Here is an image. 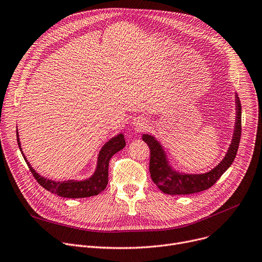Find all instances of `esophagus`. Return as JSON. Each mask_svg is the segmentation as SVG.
<instances>
[{
	"mask_svg": "<svg viewBox=\"0 0 262 262\" xmlns=\"http://www.w3.org/2000/svg\"><path fill=\"white\" fill-rule=\"evenodd\" d=\"M137 127H144V120L143 119H140V118H135V123H134Z\"/></svg>",
	"mask_w": 262,
	"mask_h": 262,
	"instance_id": "obj_1",
	"label": "esophagus"
}]
</instances>
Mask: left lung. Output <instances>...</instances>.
<instances>
[{
    "label": "left lung",
    "instance_id": "obj_1",
    "mask_svg": "<svg viewBox=\"0 0 262 262\" xmlns=\"http://www.w3.org/2000/svg\"><path fill=\"white\" fill-rule=\"evenodd\" d=\"M235 97L237 115L232 143L223 162L210 172L205 174H186L174 171L169 166L166 153L157 140L149 134L143 135V140L150 148L149 170L151 178L158 189L170 195L194 194L211 188L228 170L236 157L241 136V105L237 94Z\"/></svg>",
    "mask_w": 262,
    "mask_h": 262
}]
</instances>
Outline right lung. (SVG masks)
<instances>
[{
    "instance_id": "obj_1",
    "label": "right lung",
    "mask_w": 262,
    "mask_h": 262,
    "mask_svg": "<svg viewBox=\"0 0 262 262\" xmlns=\"http://www.w3.org/2000/svg\"><path fill=\"white\" fill-rule=\"evenodd\" d=\"M16 138H17V145L19 150H21L22 154V148L21 143H19L18 133L16 132ZM126 146L125 138L123 134H118L117 136H114L111 138L108 143L105 144V146L99 151L98 159H97V166L94 174L86 179V180H67V182H54V180L47 179L41 175H38L30 166L28 163L27 158L24 156L25 162L31 171L33 177L36 179V182L41 185L45 190L57 194L61 197L66 198H84V197H90L99 194L102 191L105 190V188L108 185V167H109V160L110 158L118 151L122 150Z\"/></svg>"
}]
</instances>
